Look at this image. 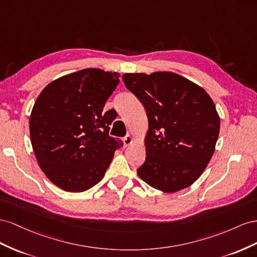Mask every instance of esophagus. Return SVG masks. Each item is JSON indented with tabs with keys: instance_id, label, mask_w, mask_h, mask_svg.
<instances>
[{
	"instance_id": "obj_1",
	"label": "esophagus",
	"mask_w": 257,
	"mask_h": 257,
	"mask_svg": "<svg viewBox=\"0 0 257 257\" xmlns=\"http://www.w3.org/2000/svg\"><path fill=\"white\" fill-rule=\"evenodd\" d=\"M133 141H134L133 137H131L130 135H127L126 137L123 138V145L124 146H128V145H130L131 143H133Z\"/></svg>"
}]
</instances>
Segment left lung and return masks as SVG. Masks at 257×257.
<instances>
[{
	"label": "left lung",
	"mask_w": 257,
	"mask_h": 257,
	"mask_svg": "<svg viewBox=\"0 0 257 257\" xmlns=\"http://www.w3.org/2000/svg\"><path fill=\"white\" fill-rule=\"evenodd\" d=\"M122 80L149 118L146 158L138 175L166 193L192 185L214 153L219 133L214 102L201 87L171 72L123 74Z\"/></svg>",
	"instance_id": "1"
}]
</instances>
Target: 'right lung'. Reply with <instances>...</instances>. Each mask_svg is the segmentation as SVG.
I'll use <instances>...</instances> for the list:
<instances>
[{"label": "right lung", "instance_id": "obj_1", "mask_svg": "<svg viewBox=\"0 0 257 257\" xmlns=\"http://www.w3.org/2000/svg\"><path fill=\"white\" fill-rule=\"evenodd\" d=\"M118 73L85 69L54 80L36 99L30 137L42 171L55 185L84 192L103 178L122 141L108 136L115 109L103 112Z\"/></svg>", "mask_w": 257, "mask_h": 257}]
</instances>
